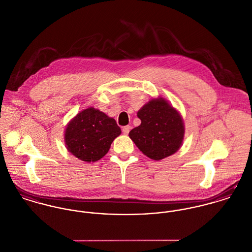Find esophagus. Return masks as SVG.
Masks as SVG:
<instances>
[{
	"instance_id": "obj_1",
	"label": "esophagus",
	"mask_w": 252,
	"mask_h": 252,
	"mask_svg": "<svg viewBox=\"0 0 252 252\" xmlns=\"http://www.w3.org/2000/svg\"><path fill=\"white\" fill-rule=\"evenodd\" d=\"M130 128H131V127H130L129 126H124V127H123V129H122V130H123V133H124L125 135H127V134L129 133V131H130Z\"/></svg>"
}]
</instances>
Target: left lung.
Here are the masks:
<instances>
[{
  "instance_id": "left-lung-1",
  "label": "left lung",
  "mask_w": 252,
  "mask_h": 252,
  "mask_svg": "<svg viewBox=\"0 0 252 252\" xmlns=\"http://www.w3.org/2000/svg\"><path fill=\"white\" fill-rule=\"evenodd\" d=\"M137 116L141 125L129 131L136 147L149 158L159 161L182 146L185 126L182 116L165 97L150 99Z\"/></svg>"
}]
</instances>
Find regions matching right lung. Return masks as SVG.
<instances>
[{
	"label": "right lung",
	"mask_w": 252,
	"mask_h": 252,
	"mask_svg": "<svg viewBox=\"0 0 252 252\" xmlns=\"http://www.w3.org/2000/svg\"><path fill=\"white\" fill-rule=\"evenodd\" d=\"M121 132L115 119L94 107H88L67 124L64 143L68 152L79 160L96 162L108 153Z\"/></svg>",
	"instance_id": "right-lung-1"
}]
</instances>
